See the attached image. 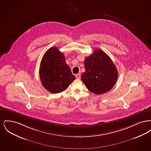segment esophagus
Segmentation results:
<instances>
[{
  "label": "esophagus",
  "mask_w": 151,
  "mask_h": 151,
  "mask_svg": "<svg viewBox=\"0 0 151 151\" xmlns=\"http://www.w3.org/2000/svg\"><path fill=\"white\" fill-rule=\"evenodd\" d=\"M76 78L77 79H80V78H81V75H80V73L76 74Z\"/></svg>",
  "instance_id": "esophagus-1"
}]
</instances>
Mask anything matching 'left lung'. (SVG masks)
Wrapping results in <instances>:
<instances>
[{"mask_svg":"<svg viewBox=\"0 0 151 151\" xmlns=\"http://www.w3.org/2000/svg\"><path fill=\"white\" fill-rule=\"evenodd\" d=\"M86 72L81 79L86 88L96 94L105 93L114 86L118 71L111 58L102 50L97 49L84 60Z\"/></svg>","mask_w":151,"mask_h":151,"instance_id":"obj_1","label":"left lung"}]
</instances>
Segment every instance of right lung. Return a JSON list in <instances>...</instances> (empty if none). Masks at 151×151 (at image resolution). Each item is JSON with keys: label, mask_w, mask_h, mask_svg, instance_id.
Instances as JSON below:
<instances>
[{"label": "right lung", "mask_w": 151, "mask_h": 151, "mask_svg": "<svg viewBox=\"0 0 151 151\" xmlns=\"http://www.w3.org/2000/svg\"><path fill=\"white\" fill-rule=\"evenodd\" d=\"M40 76L43 87L52 93L64 91L75 80L63 54L57 47H51L43 55Z\"/></svg>", "instance_id": "obj_1"}]
</instances>
